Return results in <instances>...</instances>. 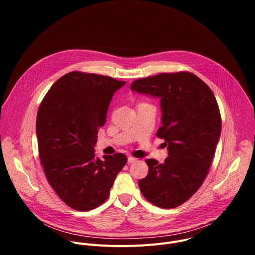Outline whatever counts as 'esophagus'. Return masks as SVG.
Instances as JSON below:
<instances>
[{"mask_svg":"<svg viewBox=\"0 0 255 255\" xmlns=\"http://www.w3.org/2000/svg\"><path fill=\"white\" fill-rule=\"evenodd\" d=\"M137 160V158H135V157H133V156H129L128 157V162L129 163H133V162H135Z\"/></svg>","mask_w":255,"mask_h":255,"instance_id":"esophagus-1","label":"esophagus"}]
</instances>
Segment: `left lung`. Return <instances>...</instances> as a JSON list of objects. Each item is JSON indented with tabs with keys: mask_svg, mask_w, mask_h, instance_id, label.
<instances>
[{
	"mask_svg": "<svg viewBox=\"0 0 255 255\" xmlns=\"http://www.w3.org/2000/svg\"><path fill=\"white\" fill-rule=\"evenodd\" d=\"M131 91L160 99L161 127L168 157L146 159L148 174L138 180L144 198L172 209L188 201L205 180L221 135L219 107L211 89L191 72L139 79Z\"/></svg>",
	"mask_w": 255,
	"mask_h": 255,
	"instance_id": "left-lung-1",
	"label": "left lung"
}]
</instances>
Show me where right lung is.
I'll return each instance as SVG.
<instances>
[{
    "label": "right lung",
    "mask_w": 255,
    "mask_h": 255,
    "mask_svg": "<svg viewBox=\"0 0 255 255\" xmlns=\"http://www.w3.org/2000/svg\"><path fill=\"white\" fill-rule=\"evenodd\" d=\"M125 84L71 71L52 85L40 104L36 119L40 162L49 185L72 209L102 205L127 162L123 153L101 159L94 149L113 95Z\"/></svg>",
    "instance_id": "1"
}]
</instances>
